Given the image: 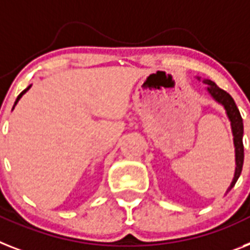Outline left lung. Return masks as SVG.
Returning a JSON list of instances; mask_svg holds the SVG:
<instances>
[{
	"label": "left lung",
	"mask_w": 250,
	"mask_h": 250,
	"mask_svg": "<svg viewBox=\"0 0 250 250\" xmlns=\"http://www.w3.org/2000/svg\"><path fill=\"white\" fill-rule=\"evenodd\" d=\"M204 83L208 84L207 90L213 97V100L217 101L218 103H221L222 106L225 107L229 120L231 121L236 168H235V175L234 179H232V183L228 190L230 191L232 189V187L235 185V183L238 181L239 176H240L241 168H243V162H244V146H243V131H244V127H243V119H241V115L239 112L238 107L235 104V101L232 100V97L226 90L221 89L220 86L216 85V83H213L211 80H204Z\"/></svg>",
	"instance_id": "obj_1"
}]
</instances>
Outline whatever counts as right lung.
Listing matches in <instances>:
<instances>
[{
  "label": "right lung",
  "mask_w": 250,
  "mask_h": 250,
  "mask_svg": "<svg viewBox=\"0 0 250 250\" xmlns=\"http://www.w3.org/2000/svg\"><path fill=\"white\" fill-rule=\"evenodd\" d=\"M30 86H32V85H29V86H28V88H26V89H24V90H22V92H21V93H20V94H19V96H18V98H16V101H15V104H16V103H18V102H19V100H20V98H21V97H22V94H24V93H25V92H26V90H28V89H29V88H30ZM15 104H14V107H15ZM14 107H12V108H14Z\"/></svg>",
  "instance_id": "obj_1"
}]
</instances>
